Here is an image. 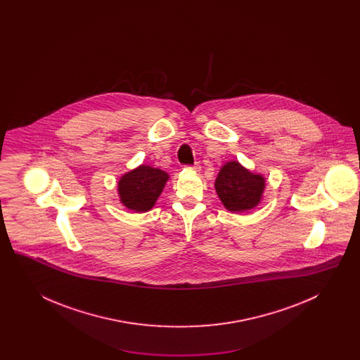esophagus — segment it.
I'll return each mask as SVG.
<instances>
[{"label":"esophagus","instance_id":"obj_1","mask_svg":"<svg viewBox=\"0 0 360 360\" xmlns=\"http://www.w3.org/2000/svg\"><path fill=\"white\" fill-rule=\"evenodd\" d=\"M188 169H191V170H194V172H200V170H201V166H200L198 162H195L193 166H188Z\"/></svg>","mask_w":360,"mask_h":360}]
</instances>
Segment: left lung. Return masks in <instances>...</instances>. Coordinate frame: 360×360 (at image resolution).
<instances>
[{"label": "left lung", "instance_id": "left-lung-1", "mask_svg": "<svg viewBox=\"0 0 360 360\" xmlns=\"http://www.w3.org/2000/svg\"><path fill=\"white\" fill-rule=\"evenodd\" d=\"M216 193L226 210L241 213L260 204L266 188V178L250 172L238 160L226 162L214 182Z\"/></svg>", "mask_w": 360, "mask_h": 360}]
</instances>
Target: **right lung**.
Here are the masks:
<instances>
[{"label": "right lung", "instance_id": "right-lung-1", "mask_svg": "<svg viewBox=\"0 0 360 360\" xmlns=\"http://www.w3.org/2000/svg\"><path fill=\"white\" fill-rule=\"evenodd\" d=\"M169 178L167 172L147 165L125 172L117 185L121 204L136 213L151 210Z\"/></svg>", "mask_w": 360, "mask_h": 360}]
</instances>
